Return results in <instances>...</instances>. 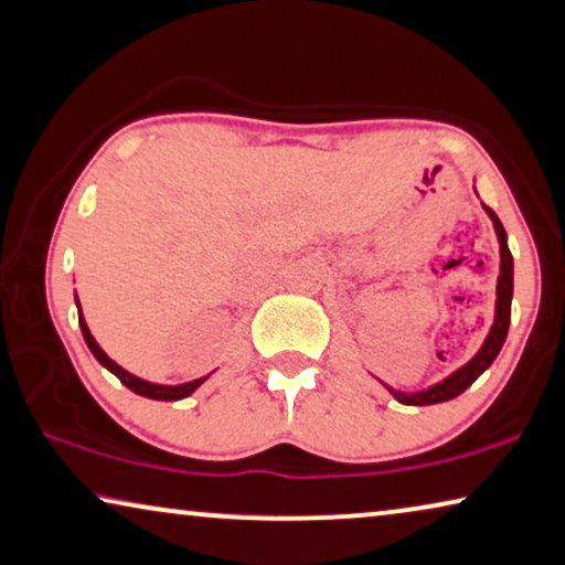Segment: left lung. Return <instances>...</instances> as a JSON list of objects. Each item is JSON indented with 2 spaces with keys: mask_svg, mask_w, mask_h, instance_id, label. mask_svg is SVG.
I'll return each instance as SVG.
<instances>
[{
  "mask_svg": "<svg viewBox=\"0 0 565 565\" xmlns=\"http://www.w3.org/2000/svg\"><path fill=\"white\" fill-rule=\"evenodd\" d=\"M484 213L490 215V221L494 225V233H498V243H500V276H498V299H494V322L487 332L482 348L477 350V355L465 363L461 367L454 370L451 375H446L444 381L428 385L424 391H395L391 385L385 388L391 391V395L403 406H434V403H444L457 398V395L465 393L471 383L477 381L479 375L484 373L487 367L494 363V358L500 355L504 340H508V330H510V307H512V254L508 248V233H504L500 217L494 215V210H490L487 205Z\"/></svg>",
  "mask_w": 565,
  "mask_h": 565,
  "instance_id": "1",
  "label": "left lung"
}]
</instances>
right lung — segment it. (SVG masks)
Instances as JSON below:
<instances>
[{"label": "right lung", "instance_id": "right-lung-1", "mask_svg": "<svg viewBox=\"0 0 565 565\" xmlns=\"http://www.w3.org/2000/svg\"><path fill=\"white\" fill-rule=\"evenodd\" d=\"M75 307H78V324H81V332H83V340H86L88 350L94 352V358L98 360L100 365H104L108 373H114L119 381L126 385V388L134 391L137 395H145V398H151V401H182L188 398V395L195 393L202 383L207 381L210 375L205 377H198V381H190V383H180V385H159V383H149L145 381V377H137L131 375L129 370H124L121 365H116L111 358L106 355L104 350H100V344L96 342V337L90 334L86 319H83V311H81V301H78V294H75Z\"/></svg>", "mask_w": 565, "mask_h": 565}]
</instances>
